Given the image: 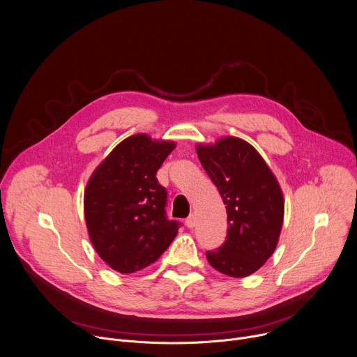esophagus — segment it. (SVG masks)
Segmentation results:
<instances>
[{
	"instance_id": "1",
	"label": "esophagus",
	"mask_w": 357,
	"mask_h": 357,
	"mask_svg": "<svg viewBox=\"0 0 357 357\" xmlns=\"http://www.w3.org/2000/svg\"><path fill=\"white\" fill-rule=\"evenodd\" d=\"M194 225H195V217L194 215H190L187 220H185V227L187 228H194Z\"/></svg>"
}]
</instances>
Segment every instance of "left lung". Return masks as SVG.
I'll return each instance as SVG.
<instances>
[{
  "label": "left lung",
  "instance_id": "obj_1",
  "mask_svg": "<svg viewBox=\"0 0 357 357\" xmlns=\"http://www.w3.org/2000/svg\"><path fill=\"white\" fill-rule=\"evenodd\" d=\"M195 151L221 194L228 221L225 243L207 252V259L218 272L244 278L278 245L285 213L282 188L258 150L240 137L197 143Z\"/></svg>",
  "mask_w": 357,
  "mask_h": 357
}]
</instances>
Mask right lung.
<instances>
[{
	"label": "right lung",
	"instance_id": "obj_1",
	"mask_svg": "<svg viewBox=\"0 0 357 357\" xmlns=\"http://www.w3.org/2000/svg\"><path fill=\"white\" fill-rule=\"evenodd\" d=\"M176 142L133 135L93 170L84 194L91 243L114 271L133 273L155 262L178 232L165 214L166 188L155 178Z\"/></svg>",
	"mask_w": 357,
	"mask_h": 357
}]
</instances>
